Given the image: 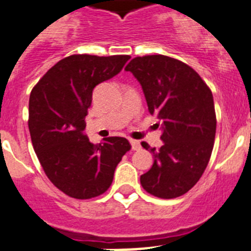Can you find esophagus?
<instances>
[{
    "mask_svg": "<svg viewBox=\"0 0 251 251\" xmlns=\"http://www.w3.org/2000/svg\"><path fill=\"white\" fill-rule=\"evenodd\" d=\"M129 143H130V146H132V150L136 151V150H139V148H141V143H139L138 141H136V139L130 138Z\"/></svg>",
    "mask_w": 251,
    "mask_h": 251,
    "instance_id": "34e87169",
    "label": "esophagus"
}]
</instances>
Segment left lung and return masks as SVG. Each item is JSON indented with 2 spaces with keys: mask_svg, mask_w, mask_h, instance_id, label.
<instances>
[{
  "mask_svg": "<svg viewBox=\"0 0 251 251\" xmlns=\"http://www.w3.org/2000/svg\"><path fill=\"white\" fill-rule=\"evenodd\" d=\"M145 93L148 110L162 121L159 148L142 146L153 154V165L141 185L159 199H175L201 178L211 157L216 133L212 93L187 64L166 56L146 55L126 66Z\"/></svg>",
  "mask_w": 251,
  "mask_h": 251,
  "instance_id": "8db88e82",
  "label": "left lung"
}]
</instances>
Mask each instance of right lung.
Returning <instances> with one entry per match:
<instances>
[{"mask_svg": "<svg viewBox=\"0 0 251 251\" xmlns=\"http://www.w3.org/2000/svg\"><path fill=\"white\" fill-rule=\"evenodd\" d=\"M129 59L72 55L55 64L31 90L32 146L46 176L68 196L86 200L104 194L130 150L123 137H109L95 146L84 134L94 88L118 74Z\"/></svg>", "mask_w": 251, "mask_h": 251, "instance_id": "obj_1", "label": "right lung"}]
</instances>
